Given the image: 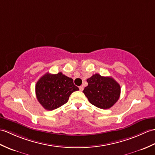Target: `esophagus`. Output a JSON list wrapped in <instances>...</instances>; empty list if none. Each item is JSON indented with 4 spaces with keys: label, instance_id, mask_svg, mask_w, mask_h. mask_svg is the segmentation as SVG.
Masks as SVG:
<instances>
[{
    "label": "esophagus",
    "instance_id": "1",
    "mask_svg": "<svg viewBox=\"0 0 155 155\" xmlns=\"http://www.w3.org/2000/svg\"><path fill=\"white\" fill-rule=\"evenodd\" d=\"M79 90H80V91H82L84 90V87L83 86H81L80 87H79Z\"/></svg>",
    "mask_w": 155,
    "mask_h": 155
}]
</instances>
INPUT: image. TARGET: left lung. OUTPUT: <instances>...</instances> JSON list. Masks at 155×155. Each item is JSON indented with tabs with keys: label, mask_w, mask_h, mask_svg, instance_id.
<instances>
[{
	"label": "left lung",
	"mask_w": 155,
	"mask_h": 155,
	"mask_svg": "<svg viewBox=\"0 0 155 155\" xmlns=\"http://www.w3.org/2000/svg\"><path fill=\"white\" fill-rule=\"evenodd\" d=\"M86 81L88 84L83 92L92 105L104 110L109 109L120 98V85L113 78L95 74Z\"/></svg>",
	"instance_id": "1"
}]
</instances>
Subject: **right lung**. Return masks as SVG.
<instances>
[{
    "label": "right lung",
    "mask_w": 155,
    "mask_h": 155,
    "mask_svg": "<svg viewBox=\"0 0 155 155\" xmlns=\"http://www.w3.org/2000/svg\"><path fill=\"white\" fill-rule=\"evenodd\" d=\"M78 88L71 78L60 72L46 73L35 84V94L41 105L47 110H53L66 104L70 95Z\"/></svg>",
    "instance_id": "1"
}]
</instances>
